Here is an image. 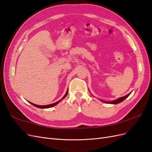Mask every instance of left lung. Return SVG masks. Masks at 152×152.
<instances>
[{
    "label": "left lung",
    "instance_id": "1",
    "mask_svg": "<svg viewBox=\"0 0 152 152\" xmlns=\"http://www.w3.org/2000/svg\"><path fill=\"white\" fill-rule=\"evenodd\" d=\"M130 94L131 93H129V94H128L127 95H126V96H123V97H121V98H118L117 99H115V100H114V101H112V102H103L104 103H110V104H117V103H121V102H123V101L125 99H126L130 95Z\"/></svg>",
    "mask_w": 152,
    "mask_h": 152
}]
</instances>
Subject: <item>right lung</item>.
Segmentation results:
<instances>
[{
    "label": "right lung",
    "instance_id": "right-lung-1",
    "mask_svg": "<svg viewBox=\"0 0 152 152\" xmlns=\"http://www.w3.org/2000/svg\"><path fill=\"white\" fill-rule=\"evenodd\" d=\"M67 94H68V91H66V94H65V96H63V98L61 99H60L59 101H58V102H56V103H52V104H48V105H37V104H34V103H30L31 104H33L34 106H35V107H37V108H50V107H54V106H55V105H56L59 102H60L62 100V99H63L64 98H65L66 96H67Z\"/></svg>",
    "mask_w": 152,
    "mask_h": 152
}]
</instances>
